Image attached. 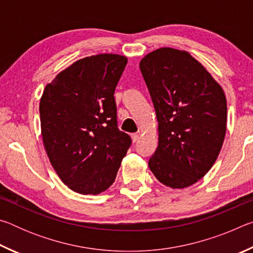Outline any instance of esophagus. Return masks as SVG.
<instances>
[{
	"mask_svg": "<svg viewBox=\"0 0 253 253\" xmlns=\"http://www.w3.org/2000/svg\"><path fill=\"white\" fill-rule=\"evenodd\" d=\"M138 139H139V135H138V134H131V140H132V143H136Z\"/></svg>",
	"mask_w": 253,
	"mask_h": 253,
	"instance_id": "34e87169",
	"label": "esophagus"
}]
</instances>
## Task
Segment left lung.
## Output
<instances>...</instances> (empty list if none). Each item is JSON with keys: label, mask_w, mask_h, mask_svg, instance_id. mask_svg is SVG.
Wrapping results in <instances>:
<instances>
[{"label": "left lung", "mask_w": 253, "mask_h": 253, "mask_svg": "<svg viewBox=\"0 0 253 253\" xmlns=\"http://www.w3.org/2000/svg\"><path fill=\"white\" fill-rule=\"evenodd\" d=\"M139 68L158 122L149 169L166 186H190L209 172L223 144V89L186 51L157 49L145 55Z\"/></svg>", "instance_id": "8db88e82"}]
</instances>
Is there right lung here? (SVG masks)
Wrapping results in <instances>:
<instances>
[{"instance_id":"right-lung-1","label":"right lung","mask_w":253,"mask_h":253,"mask_svg":"<svg viewBox=\"0 0 253 253\" xmlns=\"http://www.w3.org/2000/svg\"><path fill=\"white\" fill-rule=\"evenodd\" d=\"M126 65L119 54L80 59L46 84L41 97V134L50 163L79 194L106 191L131 145L118 128L114 97Z\"/></svg>"}]
</instances>
